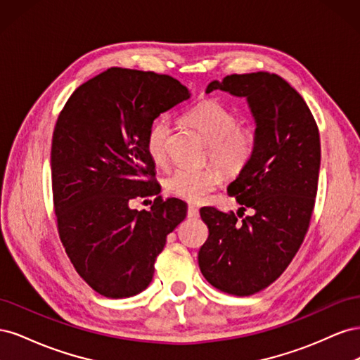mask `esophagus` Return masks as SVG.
I'll return each mask as SVG.
<instances>
[{
    "instance_id": "obj_1",
    "label": "esophagus",
    "mask_w": 360,
    "mask_h": 360,
    "mask_svg": "<svg viewBox=\"0 0 360 360\" xmlns=\"http://www.w3.org/2000/svg\"><path fill=\"white\" fill-rule=\"evenodd\" d=\"M188 216L189 217H198L200 213H198V209L195 205H189L188 207Z\"/></svg>"
}]
</instances>
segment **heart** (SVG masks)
Segmentation results:
<instances>
[{
  "label": "heart",
  "mask_w": 360,
  "mask_h": 360,
  "mask_svg": "<svg viewBox=\"0 0 360 360\" xmlns=\"http://www.w3.org/2000/svg\"><path fill=\"white\" fill-rule=\"evenodd\" d=\"M186 118L209 143L212 160L224 171H240L254 155L257 146L254 130L242 127L238 115L221 102L205 101L192 108ZM171 132L172 124L168 117H158L148 126L146 148L155 163L165 160ZM219 179V172L212 167L201 169L177 167L167 177L165 188L176 197L198 202L216 188Z\"/></svg>",
  "instance_id": "heart-1"
}]
</instances>
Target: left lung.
<instances>
[{
	"instance_id": "left-lung-1",
	"label": "left lung",
	"mask_w": 360,
	"mask_h": 360,
	"mask_svg": "<svg viewBox=\"0 0 360 360\" xmlns=\"http://www.w3.org/2000/svg\"><path fill=\"white\" fill-rule=\"evenodd\" d=\"M214 90L245 97L255 122L254 155L228 192L242 207L224 213L200 210L209 238L198 252L204 278L234 296H250L275 282L291 263L308 231L320 172V135L303 97L269 72L230 75ZM246 208L253 213L242 221Z\"/></svg>"
}]
</instances>
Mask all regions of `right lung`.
<instances>
[{"instance_id":"obj_1","label":"right lung","mask_w":360,"mask_h":360,"mask_svg":"<svg viewBox=\"0 0 360 360\" xmlns=\"http://www.w3.org/2000/svg\"><path fill=\"white\" fill-rule=\"evenodd\" d=\"M189 97L168 75L111 68L78 86L57 120L51 174L58 234L79 276L105 297L146 290L167 236L186 217L179 198L148 212L130 201L155 192L148 126Z\"/></svg>"}]
</instances>
